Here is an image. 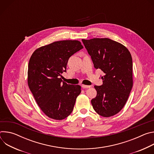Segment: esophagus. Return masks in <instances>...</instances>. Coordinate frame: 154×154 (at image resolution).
Wrapping results in <instances>:
<instances>
[{
    "mask_svg": "<svg viewBox=\"0 0 154 154\" xmlns=\"http://www.w3.org/2000/svg\"><path fill=\"white\" fill-rule=\"evenodd\" d=\"M82 86L83 88H90L91 87V86H90V85H82Z\"/></svg>",
    "mask_w": 154,
    "mask_h": 154,
    "instance_id": "34e87169",
    "label": "esophagus"
}]
</instances>
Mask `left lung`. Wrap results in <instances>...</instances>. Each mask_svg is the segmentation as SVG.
Wrapping results in <instances>:
<instances>
[{"label":"left lung","mask_w":154,"mask_h":154,"mask_svg":"<svg viewBox=\"0 0 154 154\" xmlns=\"http://www.w3.org/2000/svg\"><path fill=\"white\" fill-rule=\"evenodd\" d=\"M94 68L101 69L103 84L94 86L97 96L91 100L95 112L103 117L119 113L133 86L132 58L121 43L109 38L82 39Z\"/></svg>","instance_id":"left-lung-1"}]
</instances>
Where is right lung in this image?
Masks as SVG:
<instances>
[{
  "label": "right lung",
  "instance_id": "obj_1",
  "mask_svg": "<svg viewBox=\"0 0 154 154\" xmlns=\"http://www.w3.org/2000/svg\"><path fill=\"white\" fill-rule=\"evenodd\" d=\"M77 40L54 42L37 49L28 66V85L41 110L49 118L62 120L72 112L80 85L63 82L60 76L66 72L69 58L83 49Z\"/></svg>",
  "mask_w": 154,
  "mask_h": 154
}]
</instances>
